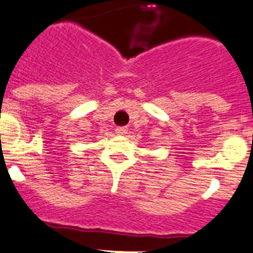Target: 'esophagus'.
<instances>
[{"instance_id":"34e87169","label":"esophagus","mask_w":253,"mask_h":253,"mask_svg":"<svg viewBox=\"0 0 253 253\" xmlns=\"http://www.w3.org/2000/svg\"><path fill=\"white\" fill-rule=\"evenodd\" d=\"M115 132H116L117 134H126V133H128V128H126V126H117V128L115 129Z\"/></svg>"}]
</instances>
